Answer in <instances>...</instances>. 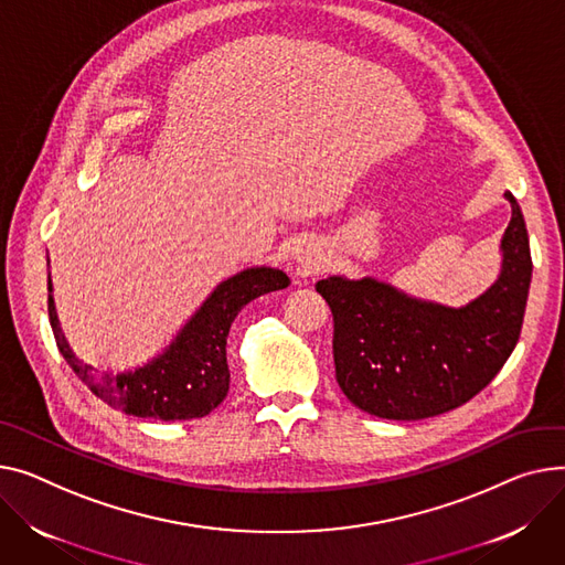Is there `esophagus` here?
<instances>
[{"label":"esophagus","instance_id":"34e87169","mask_svg":"<svg viewBox=\"0 0 565 565\" xmlns=\"http://www.w3.org/2000/svg\"><path fill=\"white\" fill-rule=\"evenodd\" d=\"M295 263H297V270L309 273V270L316 268V256L311 254V249L299 247V249L295 252Z\"/></svg>","mask_w":565,"mask_h":565}]
</instances>
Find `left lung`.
Segmentation results:
<instances>
[{
    "label": "left lung",
    "instance_id": "obj_1",
    "mask_svg": "<svg viewBox=\"0 0 565 565\" xmlns=\"http://www.w3.org/2000/svg\"><path fill=\"white\" fill-rule=\"evenodd\" d=\"M498 279L466 307L413 297L374 277L316 284L333 313L335 380L370 416L423 420L472 399L511 356L532 284L530 236L511 193Z\"/></svg>",
    "mask_w": 565,
    "mask_h": 565
}]
</instances>
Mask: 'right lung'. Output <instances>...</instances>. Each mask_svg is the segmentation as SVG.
Segmentation results:
<instances>
[{"mask_svg":"<svg viewBox=\"0 0 565 565\" xmlns=\"http://www.w3.org/2000/svg\"><path fill=\"white\" fill-rule=\"evenodd\" d=\"M288 284V275L270 266L245 268L227 277L211 290L161 354L118 374H97L90 365L74 356L58 322L52 277H47V309L63 359L99 399L136 418H154L163 423L193 420L209 416L230 393L232 374L227 365V335L238 311L252 299L281 290Z\"/></svg>","mask_w":565,"mask_h":565,"instance_id":"1","label":"right lung"}]
</instances>
